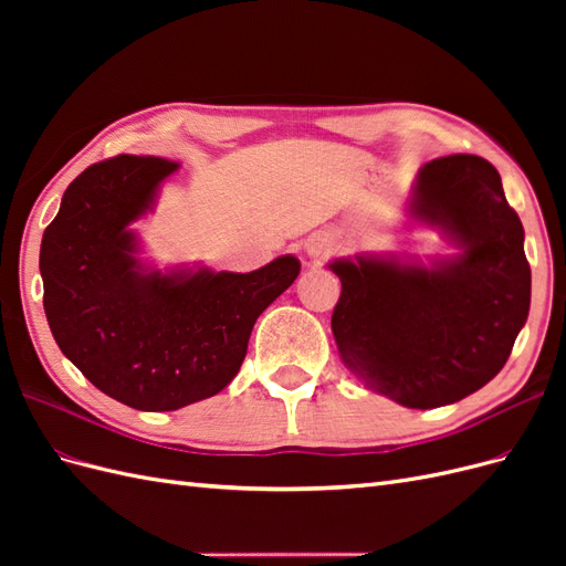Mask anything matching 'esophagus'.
I'll return each mask as SVG.
<instances>
[{
	"label": "esophagus",
	"mask_w": 566,
	"mask_h": 566,
	"mask_svg": "<svg viewBox=\"0 0 566 566\" xmlns=\"http://www.w3.org/2000/svg\"><path fill=\"white\" fill-rule=\"evenodd\" d=\"M304 250L312 256V260H321V256H328L335 250V241L328 233L318 231V233H312L310 238H306Z\"/></svg>",
	"instance_id": "obj_1"
}]
</instances>
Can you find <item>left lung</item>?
I'll return each instance as SVG.
<instances>
[{
    "label": "left lung",
    "instance_id": "obj_1",
    "mask_svg": "<svg viewBox=\"0 0 566 566\" xmlns=\"http://www.w3.org/2000/svg\"><path fill=\"white\" fill-rule=\"evenodd\" d=\"M408 208L460 252L432 266L364 254L331 262L342 283L331 325L352 373L424 410L465 399L501 373L528 316L531 269L522 221L484 158L427 163Z\"/></svg>",
    "mask_w": 566,
    "mask_h": 566
}]
</instances>
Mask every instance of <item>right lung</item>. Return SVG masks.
Returning a JSON list of instances; mask_svg holds the SVG:
<instances>
[{
    "instance_id": "right-lung-1",
    "label": "right lung",
    "mask_w": 566,
    "mask_h": 566,
    "mask_svg": "<svg viewBox=\"0 0 566 566\" xmlns=\"http://www.w3.org/2000/svg\"><path fill=\"white\" fill-rule=\"evenodd\" d=\"M177 167L136 156L87 167L42 235L44 312L56 345L94 387L136 410H177L224 389L254 321L300 273L293 254L250 273L146 269L129 224Z\"/></svg>"
}]
</instances>
